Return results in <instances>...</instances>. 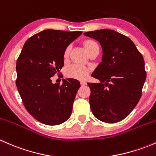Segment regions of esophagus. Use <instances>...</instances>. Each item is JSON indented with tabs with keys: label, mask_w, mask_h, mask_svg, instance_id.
<instances>
[{
	"label": "esophagus",
	"mask_w": 156,
	"mask_h": 156,
	"mask_svg": "<svg viewBox=\"0 0 156 156\" xmlns=\"http://www.w3.org/2000/svg\"><path fill=\"white\" fill-rule=\"evenodd\" d=\"M87 84V83L85 81H81V86H85Z\"/></svg>",
	"instance_id": "esophagus-1"
}]
</instances>
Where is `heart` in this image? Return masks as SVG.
<instances>
[{
    "label": "heart",
    "instance_id": "heart-1",
    "mask_svg": "<svg viewBox=\"0 0 156 156\" xmlns=\"http://www.w3.org/2000/svg\"><path fill=\"white\" fill-rule=\"evenodd\" d=\"M84 46L89 53L94 47L98 46V45L94 41L86 40L84 42ZM69 53H70V48L67 47L63 53L64 59H66L69 57ZM90 72V69L85 66L79 65V64H72L66 68L65 74L68 78L78 80H84L88 76Z\"/></svg>",
    "mask_w": 156,
    "mask_h": 156
}]
</instances>
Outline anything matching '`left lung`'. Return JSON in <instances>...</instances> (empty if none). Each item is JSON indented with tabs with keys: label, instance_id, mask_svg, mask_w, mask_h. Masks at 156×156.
<instances>
[{
	"label": "left lung",
	"instance_id": "8db88e82",
	"mask_svg": "<svg viewBox=\"0 0 156 156\" xmlns=\"http://www.w3.org/2000/svg\"><path fill=\"white\" fill-rule=\"evenodd\" d=\"M84 34L98 41L103 49L102 62L92 74L100 82L87 83L91 111L101 122H120L142 95L146 78L144 57L128 37L115 31L100 29Z\"/></svg>",
	"mask_w": 156,
	"mask_h": 156
}]
</instances>
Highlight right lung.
I'll return each instance as SVG.
<instances>
[{"label": "right lung", "instance_id": "obj_1", "mask_svg": "<svg viewBox=\"0 0 156 156\" xmlns=\"http://www.w3.org/2000/svg\"><path fill=\"white\" fill-rule=\"evenodd\" d=\"M82 31L47 29L29 37L16 61V84L23 105L41 123L57 125L68 120L77 91L76 79L53 84L51 77L64 66L63 53Z\"/></svg>", "mask_w": 156, "mask_h": 156}]
</instances>
